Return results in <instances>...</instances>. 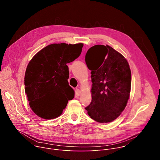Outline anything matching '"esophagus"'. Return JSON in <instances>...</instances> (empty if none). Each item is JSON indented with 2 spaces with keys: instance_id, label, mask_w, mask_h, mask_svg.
I'll list each match as a JSON object with an SVG mask.
<instances>
[{
  "instance_id": "34e87169",
  "label": "esophagus",
  "mask_w": 160,
  "mask_h": 160,
  "mask_svg": "<svg viewBox=\"0 0 160 160\" xmlns=\"http://www.w3.org/2000/svg\"><path fill=\"white\" fill-rule=\"evenodd\" d=\"M80 90L78 88H77L75 90V96L77 97V96H80Z\"/></svg>"
}]
</instances>
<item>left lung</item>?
Returning a JSON list of instances; mask_svg holds the SVG:
<instances>
[{"label":"left lung","mask_w":160,"mask_h":160,"mask_svg":"<svg viewBox=\"0 0 160 160\" xmlns=\"http://www.w3.org/2000/svg\"><path fill=\"white\" fill-rule=\"evenodd\" d=\"M91 70L92 101L88 115L99 123L115 120L125 109L131 88V72L127 59L109 45H96L85 55Z\"/></svg>","instance_id":"8db88e82"}]
</instances>
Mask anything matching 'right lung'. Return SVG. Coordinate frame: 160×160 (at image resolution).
I'll list each match as a JSON object with an SVG mask.
<instances>
[{"label": "right lung", "mask_w": 160, "mask_h": 160, "mask_svg": "<svg viewBox=\"0 0 160 160\" xmlns=\"http://www.w3.org/2000/svg\"><path fill=\"white\" fill-rule=\"evenodd\" d=\"M83 43H53L37 52L25 75V93L36 115L51 120L60 116L75 92L68 83L66 65L79 57Z\"/></svg>", "instance_id": "1"}]
</instances>
